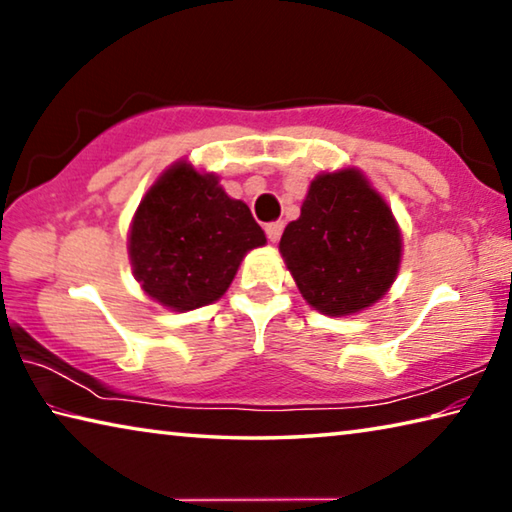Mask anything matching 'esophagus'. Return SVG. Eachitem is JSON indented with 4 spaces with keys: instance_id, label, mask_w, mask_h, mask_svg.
<instances>
[{
    "instance_id": "obj_1",
    "label": "esophagus",
    "mask_w": 512,
    "mask_h": 512,
    "mask_svg": "<svg viewBox=\"0 0 512 512\" xmlns=\"http://www.w3.org/2000/svg\"><path fill=\"white\" fill-rule=\"evenodd\" d=\"M264 230H266V237H268V239H271V241H273V244H275V241L282 237L284 223H282V221H271V223H266V228H264Z\"/></svg>"
}]
</instances>
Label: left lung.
Listing matches in <instances>:
<instances>
[{
    "instance_id": "obj_1",
    "label": "left lung",
    "mask_w": 512,
    "mask_h": 512,
    "mask_svg": "<svg viewBox=\"0 0 512 512\" xmlns=\"http://www.w3.org/2000/svg\"><path fill=\"white\" fill-rule=\"evenodd\" d=\"M280 253L311 307L348 316L375 305L391 287L402 239L388 205L348 169L311 183L300 219L284 228Z\"/></svg>"
}]
</instances>
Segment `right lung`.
Segmentation results:
<instances>
[{"instance_id": "add662e5", "label": "right lung", "mask_w": 512, "mask_h": 512, "mask_svg": "<svg viewBox=\"0 0 512 512\" xmlns=\"http://www.w3.org/2000/svg\"><path fill=\"white\" fill-rule=\"evenodd\" d=\"M264 244L248 205L185 162L151 187L131 228L137 280L151 298L176 311L219 300L248 250Z\"/></svg>"}]
</instances>
